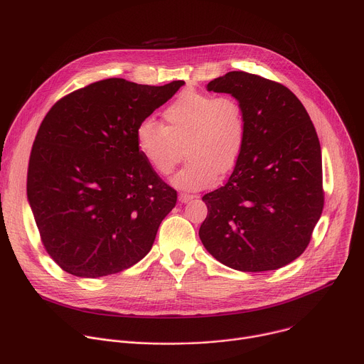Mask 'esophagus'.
I'll use <instances>...</instances> for the list:
<instances>
[{
    "label": "esophagus",
    "instance_id": "obj_1",
    "mask_svg": "<svg viewBox=\"0 0 364 364\" xmlns=\"http://www.w3.org/2000/svg\"><path fill=\"white\" fill-rule=\"evenodd\" d=\"M196 196L194 194H188V193H180V196H178V200L181 201V203H187V201H190L191 198H194Z\"/></svg>",
    "mask_w": 364,
    "mask_h": 364
}]
</instances>
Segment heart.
<instances>
[{
	"label": "heart",
	"instance_id": "b5f03b06",
	"mask_svg": "<svg viewBox=\"0 0 364 364\" xmlns=\"http://www.w3.org/2000/svg\"><path fill=\"white\" fill-rule=\"evenodd\" d=\"M163 118L166 125L142 119L135 129V142L144 161L160 176L174 171L184 146L188 161L173 178L177 187H209L216 176H226L240 161L247 118L236 96L188 89L163 111Z\"/></svg>",
	"mask_w": 364,
	"mask_h": 364
}]
</instances>
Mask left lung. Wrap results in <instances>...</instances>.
<instances>
[{
    "label": "left lung",
    "instance_id": "8db88e82",
    "mask_svg": "<svg viewBox=\"0 0 364 364\" xmlns=\"http://www.w3.org/2000/svg\"><path fill=\"white\" fill-rule=\"evenodd\" d=\"M205 87L243 103L247 141L226 184L203 196L198 236L236 271L282 268L306 249L324 207L314 124L287 86L262 76L229 72Z\"/></svg>",
    "mask_w": 364,
    "mask_h": 364
}]
</instances>
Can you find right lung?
I'll return each mask as SVG.
<instances>
[{
  "label": "right lung",
  "instance_id": "obj_1",
  "mask_svg": "<svg viewBox=\"0 0 364 364\" xmlns=\"http://www.w3.org/2000/svg\"><path fill=\"white\" fill-rule=\"evenodd\" d=\"M103 79L59 99L37 131L27 196L41 243L66 272H122L149 252L177 191L139 155L138 124L181 86Z\"/></svg>",
  "mask_w": 364,
  "mask_h": 364
}]
</instances>
